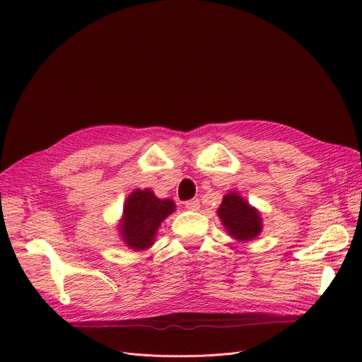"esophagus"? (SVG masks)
Segmentation results:
<instances>
[{
    "mask_svg": "<svg viewBox=\"0 0 362 362\" xmlns=\"http://www.w3.org/2000/svg\"><path fill=\"white\" fill-rule=\"evenodd\" d=\"M184 206L187 208V210H190V211H198L199 208H201V202H199L198 198H194V199H190V201H185Z\"/></svg>",
    "mask_w": 362,
    "mask_h": 362,
    "instance_id": "obj_1",
    "label": "esophagus"
}]
</instances>
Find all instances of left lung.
<instances>
[{"label":"left lung","mask_w":362,"mask_h":362,"mask_svg":"<svg viewBox=\"0 0 362 362\" xmlns=\"http://www.w3.org/2000/svg\"><path fill=\"white\" fill-rule=\"evenodd\" d=\"M218 217L228 234L238 242H250L259 235L262 223L257 208L250 206L242 196L231 192L223 196V201L217 210Z\"/></svg>","instance_id":"left-lung-1"}]
</instances>
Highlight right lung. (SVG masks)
<instances>
[{
  "label": "right lung",
  "mask_w": 362,
  "mask_h": 362,
  "mask_svg": "<svg viewBox=\"0 0 362 362\" xmlns=\"http://www.w3.org/2000/svg\"><path fill=\"white\" fill-rule=\"evenodd\" d=\"M173 211V201L158 199L149 189L134 190L125 201L124 217L119 223L125 245L133 250L151 247L160 223Z\"/></svg>",
  "instance_id": "1"
}]
</instances>
